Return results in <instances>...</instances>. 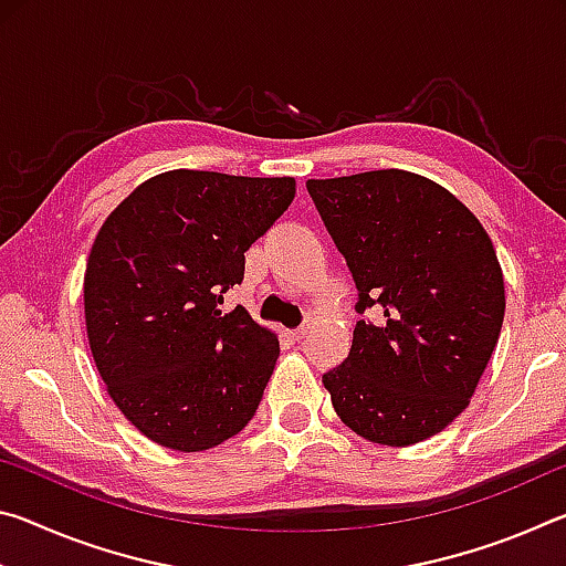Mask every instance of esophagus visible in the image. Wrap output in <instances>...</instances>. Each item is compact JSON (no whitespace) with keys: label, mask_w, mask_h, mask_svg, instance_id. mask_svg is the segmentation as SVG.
Returning a JSON list of instances; mask_svg holds the SVG:
<instances>
[{"label":"esophagus","mask_w":566,"mask_h":566,"mask_svg":"<svg viewBox=\"0 0 566 566\" xmlns=\"http://www.w3.org/2000/svg\"><path fill=\"white\" fill-rule=\"evenodd\" d=\"M312 327H310V324H302V327L300 329H292V332H286V334H290V337L294 339V342H300L302 337H306V332H310Z\"/></svg>","instance_id":"34e87169"}]
</instances>
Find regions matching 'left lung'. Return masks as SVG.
Returning <instances> with one entry per match:
<instances>
[{"mask_svg": "<svg viewBox=\"0 0 566 566\" xmlns=\"http://www.w3.org/2000/svg\"><path fill=\"white\" fill-rule=\"evenodd\" d=\"M347 260L357 310L349 357L322 377L334 411L375 444L409 447L462 415L504 322V274L482 222L407 169L310 179Z\"/></svg>", "mask_w": 566, "mask_h": 566, "instance_id": "obj_1", "label": "left lung"}]
</instances>
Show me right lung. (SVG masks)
<instances>
[{
  "instance_id": "right-lung-1",
  "label": "right lung",
  "mask_w": 566,
  "mask_h": 566,
  "mask_svg": "<svg viewBox=\"0 0 566 566\" xmlns=\"http://www.w3.org/2000/svg\"><path fill=\"white\" fill-rule=\"evenodd\" d=\"M294 191V177L171 169L104 219L84 272L87 339L112 401L151 442L205 452L254 417L280 339L222 304Z\"/></svg>"
}]
</instances>
